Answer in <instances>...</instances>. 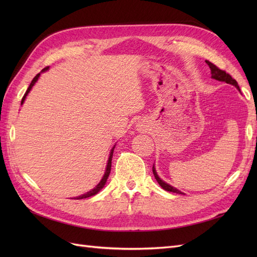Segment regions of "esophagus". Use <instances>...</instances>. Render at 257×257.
<instances>
[{"label": "esophagus", "instance_id": "esophagus-1", "mask_svg": "<svg viewBox=\"0 0 257 257\" xmlns=\"http://www.w3.org/2000/svg\"><path fill=\"white\" fill-rule=\"evenodd\" d=\"M145 130H146V126L144 125V124H138V125H137V131L142 132V131H145Z\"/></svg>", "mask_w": 257, "mask_h": 257}]
</instances>
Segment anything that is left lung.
Instances as JSON below:
<instances>
[{"label": "left lung", "instance_id": "1", "mask_svg": "<svg viewBox=\"0 0 257 257\" xmlns=\"http://www.w3.org/2000/svg\"><path fill=\"white\" fill-rule=\"evenodd\" d=\"M206 63L208 64V66H209V68H210V71H211V78H213V79H215V80L224 81V82H226V83H229V84L235 85V87L237 88V90L240 92V88H239V85H238L237 81H236L235 79H232V78H231V76H230L229 74H227L226 72L222 71V69H220V68H217L214 64H212V63H211V62L206 61ZM152 170H153V175H154L155 179H157L158 183H159V184L162 186V188L164 189L165 191L173 192V193H177V194H181V195H182V194H184L183 192L179 191L178 189L174 188V186H172L170 184L166 183L164 180H162V179L159 177V175H158V173H157V170H155L154 164H153Z\"/></svg>", "mask_w": 257, "mask_h": 257}]
</instances>
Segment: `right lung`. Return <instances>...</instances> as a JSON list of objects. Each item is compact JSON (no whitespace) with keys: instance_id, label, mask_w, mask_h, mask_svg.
<instances>
[{"instance_id":"obj_1","label":"right lung","mask_w":257,"mask_h":257,"mask_svg":"<svg viewBox=\"0 0 257 257\" xmlns=\"http://www.w3.org/2000/svg\"><path fill=\"white\" fill-rule=\"evenodd\" d=\"M48 69H49V66L45 67V68L43 69V71H42L40 74H37V75L34 77V78H33V80L31 81V83H30V85H29V88H28V90H27V92H26V94L23 95V97H22V99H21V105H22L23 103H25V100H26V98H27L28 94L30 93L31 89L33 88V85L36 83V81L38 80V78H40L41 74H42V73H44V72H46V71H48ZM114 148H115V145L111 148V150H110L109 158H108V161H107V166H106V169H105V174H104V176H103V178H102V180H100V181L98 182V184L95 186L94 189H92L91 191H89V192H87V193L82 194V195H80V196L74 197L75 199H82V198H88V197H91V196H93V195H95V194H97L100 190H102V189L104 188L105 184H106V182H107V179H108V177H109L110 170H111V160H112V155H113V150H114Z\"/></svg>"}]
</instances>
